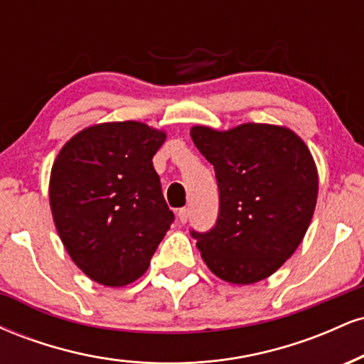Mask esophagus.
Here are the masks:
<instances>
[{
  "instance_id": "1",
  "label": "esophagus",
  "mask_w": 364,
  "mask_h": 364,
  "mask_svg": "<svg viewBox=\"0 0 364 364\" xmlns=\"http://www.w3.org/2000/svg\"><path fill=\"white\" fill-rule=\"evenodd\" d=\"M178 220L181 224H186L188 223V217H190V210H188V208H179L178 210Z\"/></svg>"
}]
</instances>
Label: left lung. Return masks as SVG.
I'll list each match as a JSON object with an SVG mask.
<instances>
[{"instance_id":"obj_1","label":"left lung","mask_w":364,"mask_h":364,"mask_svg":"<svg viewBox=\"0 0 364 364\" xmlns=\"http://www.w3.org/2000/svg\"><path fill=\"white\" fill-rule=\"evenodd\" d=\"M190 135L214 166L219 186L215 225L191 231L203 262L240 286L270 277L296 252L315 212L318 173L311 152L292 129L275 124L193 127Z\"/></svg>"}]
</instances>
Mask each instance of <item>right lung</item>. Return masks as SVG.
Wrapping results in <instances>:
<instances>
[{"mask_svg":"<svg viewBox=\"0 0 364 364\" xmlns=\"http://www.w3.org/2000/svg\"><path fill=\"white\" fill-rule=\"evenodd\" d=\"M164 140L140 121H114L82 129L58 154L49 179L54 225L92 281H136L173 224L152 164Z\"/></svg>","mask_w":364,"mask_h":364,"instance_id":"right-lung-1","label":"right lung"}]
</instances>
